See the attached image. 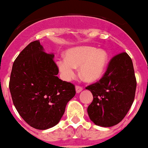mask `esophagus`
<instances>
[{
	"mask_svg": "<svg viewBox=\"0 0 148 148\" xmlns=\"http://www.w3.org/2000/svg\"><path fill=\"white\" fill-rule=\"evenodd\" d=\"M82 90H83V87H82V86H79V85L75 86V90H76L77 93H79L81 91H82Z\"/></svg>",
	"mask_w": 148,
	"mask_h": 148,
	"instance_id": "obj_1",
	"label": "esophagus"
}]
</instances>
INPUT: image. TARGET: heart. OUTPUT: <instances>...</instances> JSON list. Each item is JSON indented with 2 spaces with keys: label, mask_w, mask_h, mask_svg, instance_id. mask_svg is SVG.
I'll use <instances>...</instances> for the list:
<instances>
[{
  "label": "heart",
  "mask_w": 148,
  "mask_h": 148,
  "mask_svg": "<svg viewBox=\"0 0 148 148\" xmlns=\"http://www.w3.org/2000/svg\"><path fill=\"white\" fill-rule=\"evenodd\" d=\"M108 54L103 49L83 46L69 49L65 58L56 61V64L62 78L71 80L76 74V68L80 66V73L86 82H93L102 76L108 64Z\"/></svg>",
  "instance_id": "1"
}]
</instances>
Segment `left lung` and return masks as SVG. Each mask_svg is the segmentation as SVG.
<instances>
[{
    "label": "left lung",
    "instance_id": "obj_1",
    "mask_svg": "<svg viewBox=\"0 0 148 148\" xmlns=\"http://www.w3.org/2000/svg\"><path fill=\"white\" fill-rule=\"evenodd\" d=\"M86 89L93 95L87 108L90 120L101 127L119 124L135 98L136 79L130 56L125 52L113 56L102 78Z\"/></svg>",
    "mask_w": 148,
    "mask_h": 148
}]
</instances>
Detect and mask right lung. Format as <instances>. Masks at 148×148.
Listing matches in <instances>:
<instances>
[{
    "label": "right lung",
    "mask_w": 148,
    "mask_h": 148,
    "mask_svg": "<svg viewBox=\"0 0 148 148\" xmlns=\"http://www.w3.org/2000/svg\"><path fill=\"white\" fill-rule=\"evenodd\" d=\"M53 58L44 53L39 40L32 41L15 60L10 75L13 104L23 119L38 130L57 125L76 92L74 84L57 76Z\"/></svg>",
    "instance_id": "add662e5"
}]
</instances>
